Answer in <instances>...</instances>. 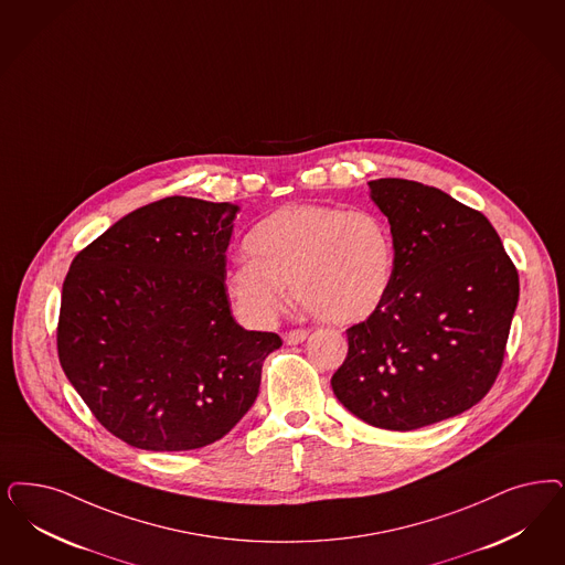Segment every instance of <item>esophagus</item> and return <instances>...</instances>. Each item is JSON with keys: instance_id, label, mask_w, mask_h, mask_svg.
Returning a JSON list of instances; mask_svg holds the SVG:
<instances>
[{"instance_id": "1", "label": "esophagus", "mask_w": 565, "mask_h": 565, "mask_svg": "<svg viewBox=\"0 0 565 565\" xmlns=\"http://www.w3.org/2000/svg\"><path fill=\"white\" fill-rule=\"evenodd\" d=\"M307 338H309V330H290L286 331V335H284L286 344H300V342H305Z\"/></svg>"}]
</instances>
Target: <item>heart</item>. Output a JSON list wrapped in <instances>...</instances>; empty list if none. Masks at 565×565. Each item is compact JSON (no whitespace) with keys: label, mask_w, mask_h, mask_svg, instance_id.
Wrapping results in <instances>:
<instances>
[{"label":"heart","mask_w":565,"mask_h":565,"mask_svg":"<svg viewBox=\"0 0 565 565\" xmlns=\"http://www.w3.org/2000/svg\"><path fill=\"white\" fill-rule=\"evenodd\" d=\"M248 260L234 263L225 294L244 323L267 326L288 305V288L312 317L349 326L377 311L396 269L388 223L365 209L288 204L244 239Z\"/></svg>","instance_id":"1"}]
</instances>
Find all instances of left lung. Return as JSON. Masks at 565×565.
I'll return each instance as SVG.
<instances>
[{
	"mask_svg": "<svg viewBox=\"0 0 565 565\" xmlns=\"http://www.w3.org/2000/svg\"><path fill=\"white\" fill-rule=\"evenodd\" d=\"M396 269L380 309L347 330L338 401L375 428H424L482 401L505 359L520 277L484 214L409 179L370 181Z\"/></svg>",
	"mask_w": 565,
	"mask_h": 565,
	"instance_id": "left-lung-1",
	"label": "left lung"
}]
</instances>
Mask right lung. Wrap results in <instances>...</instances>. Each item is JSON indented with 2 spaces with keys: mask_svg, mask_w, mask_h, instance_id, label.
Returning <instances> with one entry per match:
<instances>
[{
  "mask_svg": "<svg viewBox=\"0 0 565 565\" xmlns=\"http://www.w3.org/2000/svg\"><path fill=\"white\" fill-rule=\"evenodd\" d=\"M237 204L171 195L122 216L75 256L62 286L58 359L118 440L192 450L253 407L273 331L235 323L223 288Z\"/></svg>",
  "mask_w": 565,
  "mask_h": 565,
  "instance_id": "add662e5",
  "label": "right lung"
}]
</instances>
